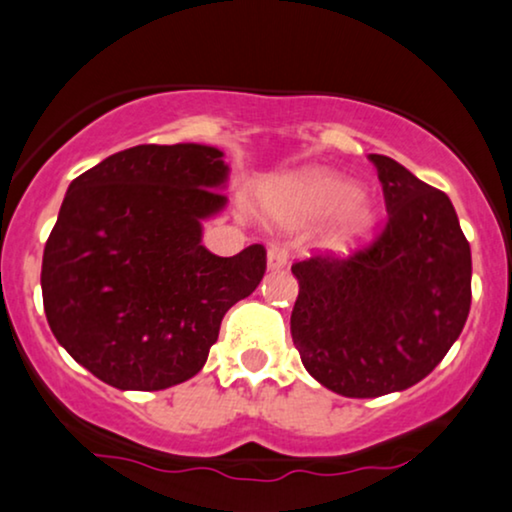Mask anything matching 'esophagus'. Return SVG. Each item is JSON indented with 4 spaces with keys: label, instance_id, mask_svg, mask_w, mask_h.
<instances>
[{
    "label": "esophagus",
    "instance_id": "esophagus-1",
    "mask_svg": "<svg viewBox=\"0 0 512 512\" xmlns=\"http://www.w3.org/2000/svg\"><path fill=\"white\" fill-rule=\"evenodd\" d=\"M286 260H288V250L283 248V245H278V243L271 245L269 252H267V267L269 269H281L283 264H286Z\"/></svg>",
    "mask_w": 512,
    "mask_h": 512
}]
</instances>
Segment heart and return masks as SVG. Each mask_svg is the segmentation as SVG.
Instances as JSON below:
<instances>
[{"instance_id": "obj_1", "label": "heart", "mask_w": 512, "mask_h": 512, "mask_svg": "<svg viewBox=\"0 0 512 512\" xmlns=\"http://www.w3.org/2000/svg\"><path fill=\"white\" fill-rule=\"evenodd\" d=\"M281 212L290 224L316 222L338 215L323 236V248L345 252L371 234L375 215L357 181L331 172H304L288 179L278 191Z\"/></svg>"}]
</instances>
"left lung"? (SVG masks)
I'll list each match as a JSON object with an SVG mask.
<instances>
[{
    "label": "left lung",
    "instance_id": "left-lung-1",
    "mask_svg": "<svg viewBox=\"0 0 512 512\" xmlns=\"http://www.w3.org/2000/svg\"><path fill=\"white\" fill-rule=\"evenodd\" d=\"M387 222L347 257L314 252L293 264L300 283L290 335L309 375L342 397H380L432 373L470 312L472 260L444 191L387 155H368Z\"/></svg>",
    "mask_w": 512,
    "mask_h": 512
}]
</instances>
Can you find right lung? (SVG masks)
Wrapping results in <instances>:
<instances>
[{
	"label": "right lung",
	"instance_id": "1",
	"mask_svg": "<svg viewBox=\"0 0 512 512\" xmlns=\"http://www.w3.org/2000/svg\"><path fill=\"white\" fill-rule=\"evenodd\" d=\"M200 144H144L73 179L44 245L51 333L118 390H165L196 375L224 314L260 286L264 245L217 257L200 222L224 208L229 167Z\"/></svg>",
	"mask_w": 512,
	"mask_h": 512
}]
</instances>
